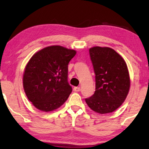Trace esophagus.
<instances>
[{
	"label": "esophagus",
	"instance_id": "34e87169",
	"mask_svg": "<svg viewBox=\"0 0 149 149\" xmlns=\"http://www.w3.org/2000/svg\"><path fill=\"white\" fill-rule=\"evenodd\" d=\"M73 90H74L75 91L78 92L80 91V87H79V86H75V87L73 88Z\"/></svg>",
	"mask_w": 149,
	"mask_h": 149
}]
</instances>
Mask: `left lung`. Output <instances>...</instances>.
I'll list each match as a JSON object with an SVG mask.
<instances>
[{"instance_id":"left-lung-1","label":"left lung","mask_w":149,"mask_h":149,"mask_svg":"<svg viewBox=\"0 0 149 149\" xmlns=\"http://www.w3.org/2000/svg\"><path fill=\"white\" fill-rule=\"evenodd\" d=\"M89 54L95 74V91L85 99L94 111L111 113L121 106L130 88V78L125 60L109 47H94Z\"/></svg>"}]
</instances>
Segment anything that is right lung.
<instances>
[{"mask_svg": "<svg viewBox=\"0 0 149 149\" xmlns=\"http://www.w3.org/2000/svg\"><path fill=\"white\" fill-rule=\"evenodd\" d=\"M76 54L75 50L54 45L31 58L24 69L23 87L36 108L52 111L67 100L72 91L68 82V64Z\"/></svg>", "mask_w": 149, "mask_h": 149, "instance_id": "1", "label": "right lung"}]
</instances>
